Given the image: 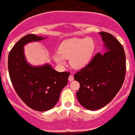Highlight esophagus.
<instances>
[{
	"label": "esophagus",
	"mask_w": 135,
	"mask_h": 135,
	"mask_svg": "<svg viewBox=\"0 0 135 135\" xmlns=\"http://www.w3.org/2000/svg\"><path fill=\"white\" fill-rule=\"evenodd\" d=\"M74 80V76L73 75H70L69 77V81H72Z\"/></svg>",
	"instance_id": "obj_1"
}]
</instances>
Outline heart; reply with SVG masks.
Wrapping results in <instances>:
<instances>
[{"mask_svg":"<svg viewBox=\"0 0 135 135\" xmlns=\"http://www.w3.org/2000/svg\"><path fill=\"white\" fill-rule=\"evenodd\" d=\"M95 43L90 38H73L61 44L59 54L54 55V59L59 65H63L65 59H70L74 69H81L89 62L95 51Z\"/></svg>","mask_w":135,"mask_h":135,"instance_id":"heart-1","label":"heart"}]
</instances>
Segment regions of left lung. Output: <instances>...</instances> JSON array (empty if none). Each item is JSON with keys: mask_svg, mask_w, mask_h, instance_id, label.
I'll list each match as a JSON object with an SVG mask.
<instances>
[{"mask_svg": "<svg viewBox=\"0 0 135 135\" xmlns=\"http://www.w3.org/2000/svg\"><path fill=\"white\" fill-rule=\"evenodd\" d=\"M106 51L97 53L90 62L74 74L80 83L76 97L86 109L97 110L105 107L122 88L126 72L123 46L111 34L99 32Z\"/></svg>", "mask_w": 135, "mask_h": 135, "instance_id": "left-lung-1", "label": "left lung"}]
</instances>
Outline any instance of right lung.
Here are the masks:
<instances>
[{
	"mask_svg": "<svg viewBox=\"0 0 135 135\" xmlns=\"http://www.w3.org/2000/svg\"><path fill=\"white\" fill-rule=\"evenodd\" d=\"M44 39L46 37L35 35H26L13 46L8 60L9 75L15 91L28 107L40 112L55 107L70 76L69 73L56 71L48 63L33 66L27 62L24 46Z\"/></svg>",
	"mask_w": 135,
	"mask_h": 135,
	"instance_id": "add662e5",
	"label": "right lung"
}]
</instances>
